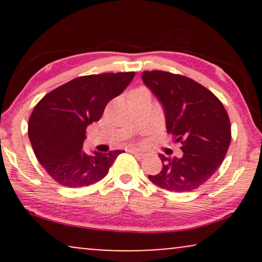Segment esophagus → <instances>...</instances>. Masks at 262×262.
I'll return each instance as SVG.
<instances>
[{"instance_id": "34e87169", "label": "esophagus", "mask_w": 262, "mask_h": 262, "mask_svg": "<svg viewBox=\"0 0 262 262\" xmlns=\"http://www.w3.org/2000/svg\"><path fill=\"white\" fill-rule=\"evenodd\" d=\"M126 151L131 152V154H135V155H137V156H139V157H143V156L145 155V154L143 152L142 150H139V149H137V148H127Z\"/></svg>"}]
</instances>
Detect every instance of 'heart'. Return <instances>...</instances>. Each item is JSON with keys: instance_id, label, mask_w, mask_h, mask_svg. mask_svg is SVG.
Wrapping results in <instances>:
<instances>
[{"instance_id": "1", "label": "heart", "mask_w": 262, "mask_h": 262, "mask_svg": "<svg viewBox=\"0 0 262 262\" xmlns=\"http://www.w3.org/2000/svg\"><path fill=\"white\" fill-rule=\"evenodd\" d=\"M145 94H149L148 91H146L145 88H136L134 91L130 92V94H128V98L132 99V98H137V96H141V95H145Z\"/></svg>"}]
</instances>
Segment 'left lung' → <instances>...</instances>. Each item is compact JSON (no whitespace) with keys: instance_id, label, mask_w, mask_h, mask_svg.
<instances>
[{"instance_id":"left-lung-1","label":"left lung","mask_w":262,"mask_h":262,"mask_svg":"<svg viewBox=\"0 0 262 262\" xmlns=\"http://www.w3.org/2000/svg\"><path fill=\"white\" fill-rule=\"evenodd\" d=\"M144 84L162 103L167 132L182 146L181 157L160 154L162 170L150 181L171 192H191L209 180L223 162L231 125L223 103L198 82L182 75L143 71Z\"/></svg>"}]
</instances>
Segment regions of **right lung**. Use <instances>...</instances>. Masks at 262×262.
Listing matches in <instances>:
<instances>
[{"instance_id": "1", "label": "right lung", "mask_w": 262, "mask_h": 262, "mask_svg": "<svg viewBox=\"0 0 262 262\" xmlns=\"http://www.w3.org/2000/svg\"><path fill=\"white\" fill-rule=\"evenodd\" d=\"M130 73L76 77L46 94L28 120V137L48 174L66 187H84L102 180L123 150H82L88 125L99 121L107 103L130 84Z\"/></svg>"}]
</instances>
